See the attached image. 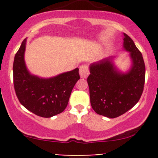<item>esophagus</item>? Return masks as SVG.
<instances>
[{"instance_id": "34e87169", "label": "esophagus", "mask_w": 158, "mask_h": 158, "mask_svg": "<svg viewBox=\"0 0 158 158\" xmlns=\"http://www.w3.org/2000/svg\"><path fill=\"white\" fill-rule=\"evenodd\" d=\"M89 69H88V67L87 65H81L80 68H79V75H80V77L82 78V79H86L87 77L89 75Z\"/></svg>"}]
</instances>
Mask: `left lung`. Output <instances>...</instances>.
<instances>
[{
    "label": "left lung",
    "instance_id": "8db88e82",
    "mask_svg": "<svg viewBox=\"0 0 158 158\" xmlns=\"http://www.w3.org/2000/svg\"><path fill=\"white\" fill-rule=\"evenodd\" d=\"M123 49L129 52L131 65L126 73L108 57L90 65L88 84L92 108L96 113L115 118L137 104L143 94L146 68L141 52L133 40L123 33Z\"/></svg>",
    "mask_w": 158,
    "mask_h": 158
}]
</instances>
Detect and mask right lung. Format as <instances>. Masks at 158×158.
Masks as SVG:
<instances>
[{"instance_id": "1", "label": "right lung", "mask_w": 158, "mask_h": 158, "mask_svg": "<svg viewBox=\"0 0 158 158\" xmlns=\"http://www.w3.org/2000/svg\"><path fill=\"white\" fill-rule=\"evenodd\" d=\"M26 44L25 39L14 59L13 82L16 96L30 111L41 117H52L61 113L68 106L74 85L80 79L79 68L50 78L33 75L25 63Z\"/></svg>"}]
</instances>
